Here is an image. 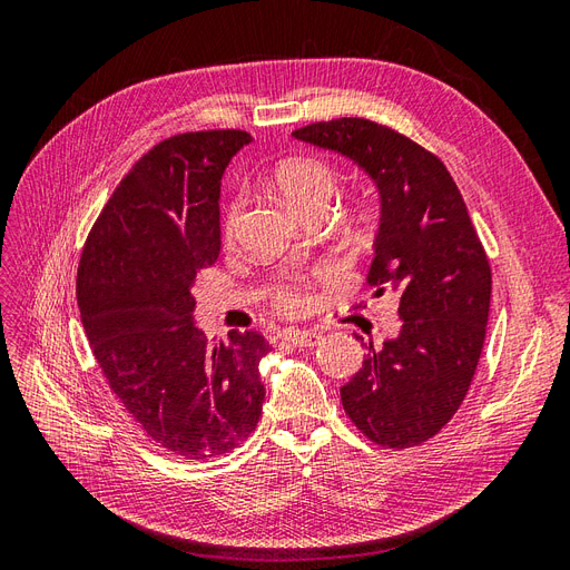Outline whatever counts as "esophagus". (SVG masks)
Instances as JSON below:
<instances>
[{"label":"esophagus","instance_id":"esophagus-1","mask_svg":"<svg viewBox=\"0 0 570 570\" xmlns=\"http://www.w3.org/2000/svg\"><path fill=\"white\" fill-rule=\"evenodd\" d=\"M323 337V333L318 331H299V327H289V331H285V340L289 344H295V347H314V344H318Z\"/></svg>","mask_w":570,"mask_h":570}]
</instances>
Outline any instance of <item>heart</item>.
<instances>
[{
    "instance_id": "1",
    "label": "heart",
    "mask_w": 570,
    "mask_h": 570,
    "mask_svg": "<svg viewBox=\"0 0 570 570\" xmlns=\"http://www.w3.org/2000/svg\"><path fill=\"white\" fill-rule=\"evenodd\" d=\"M271 180L275 189L285 197V202L297 209L299 214L314 209V206H327L333 193H335V168L314 154H295L278 161L271 170ZM245 212V195L233 193L223 202L220 212V235L230 239L243 220ZM278 306L287 308V312H297L306 302V292L302 281H285L283 285L275 287L273 292Z\"/></svg>"
}]
</instances>
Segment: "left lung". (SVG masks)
Instances as JSON below:
<instances>
[{"instance_id": "1", "label": "left lung", "mask_w": 570, "mask_h": 570, "mask_svg": "<svg viewBox=\"0 0 570 570\" xmlns=\"http://www.w3.org/2000/svg\"><path fill=\"white\" fill-rule=\"evenodd\" d=\"M368 170L383 202L368 287L394 295L402 331L340 390L371 442L409 450L435 438L469 394L488 331L492 271L450 170L438 154L368 118L292 132ZM358 340V337H356Z\"/></svg>"}]
</instances>
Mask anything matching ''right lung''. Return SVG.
Here are the masks:
<instances>
[{
	"instance_id": "1",
	"label": "right lung",
	"mask_w": 570,
	"mask_h": 570,
	"mask_svg": "<svg viewBox=\"0 0 570 570\" xmlns=\"http://www.w3.org/2000/svg\"><path fill=\"white\" fill-rule=\"evenodd\" d=\"M247 130H195L142 154L85 239L76 297L97 366L147 438L183 459H214L258 423L256 331L209 342L193 323V283L220 252V176Z\"/></svg>"
}]
</instances>
